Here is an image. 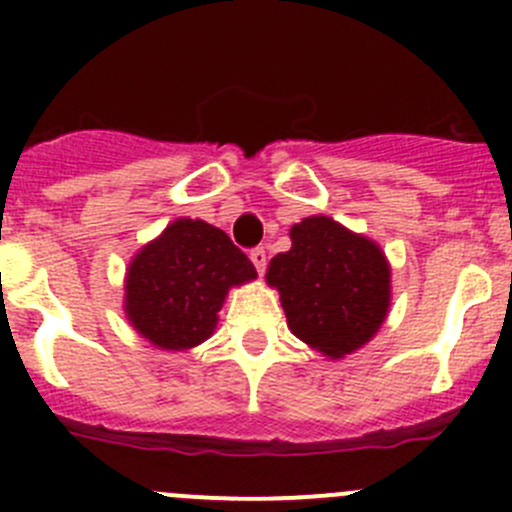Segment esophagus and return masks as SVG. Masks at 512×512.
<instances>
[{"label": "esophagus", "mask_w": 512, "mask_h": 512, "mask_svg": "<svg viewBox=\"0 0 512 512\" xmlns=\"http://www.w3.org/2000/svg\"><path fill=\"white\" fill-rule=\"evenodd\" d=\"M250 260H252V265H255V270L262 275V272H265V267H267L265 247H255V250L250 252Z\"/></svg>", "instance_id": "34e87169"}]
</instances>
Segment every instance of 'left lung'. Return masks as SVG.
Returning <instances> with one entry per match:
<instances>
[{"mask_svg": "<svg viewBox=\"0 0 512 512\" xmlns=\"http://www.w3.org/2000/svg\"><path fill=\"white\" fill-rule=\"evenodd\" d=\"M292 247L270 260L267 282L280 289L294 337L317 352L352 354L389 312L384 252L332 218L314 215L289 230Z\"/></svg>", "mask_w": 512, "mask_h": 512, "instance_id": "obj_1", "label": "left lung"}]
</instances>
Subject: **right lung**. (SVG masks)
I'll list each match as a JSON object with an SVG mask.
<instances>
[{
    "mask_svg": "<svg viewBox=\"0 0 512 512\" xmlns=\"http://www.w3.org/2000/svg\"><path fill=\"white\" fill-rule=\"evenodd\" d=\"M255 277L223 230L175 220L128 267L126 314L156 347L190 349L213 334L227 289Z\"/></svg>",
    "mask_w": 512,
    "mask_h": 512,
    "instance_id": "obj_1",
    "label": "right lung"
}]
</instances>
